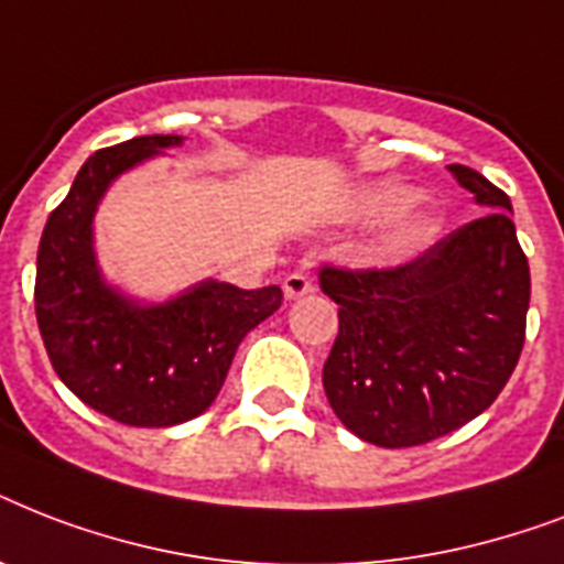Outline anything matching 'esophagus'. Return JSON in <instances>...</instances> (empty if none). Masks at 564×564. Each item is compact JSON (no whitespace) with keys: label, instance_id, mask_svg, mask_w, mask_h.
I'll use <instances>...</instances> for the list:
<instances>
[{"label":"esophagus","instance_id":"esophagus-1","mask_svg":"<svg viewBox=\"0 0 564 564\" xmlns=\"http://www.w3.org/2000/svg\"><path fill=\"white\" fill-rule=\"evenodd\" d=\"M307 292H313V281H310L304 272H292L283 278V295L290 301L301 299V295H307Z\"/></svg>","mask_w":564,"mask_h":564}]
</instances>
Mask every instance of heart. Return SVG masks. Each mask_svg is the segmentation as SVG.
Masks as SVG:
<instances>
[{
  "label": "heart",
  "mask_w": 564,
  "mask_h": 564,
  "mask_svg": "<svg viewBox=\"0 0 564 564\" xmlns=\"http://www.w3.org/2000/svg\"><path fill=\"white\" fill-rule=\"evenodd\" d=\"M403 189L394 187V184H383V187H375L371 193H366L362 198V213L366 216H383V213L394 210L386 225L380 228V234L371 242V254L377 260H401V257H410L412 251H419L421 246H427L433 230H436V219L433 213L419 202H404ZM402 205L401 208L397 204Z\"/></svg>",
  "instance_id": "1"
}]
</instances>
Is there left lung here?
Segmentation results:
<instances>
[{"mask_svg":"<svg viewBox=\"0 0 564 564\" xmlns=\"http://www.w3.org/2000/svg\"><path fill=\"white\" fill-rule=\"evenodd\" d=\"M447 172L489 213L406 263L318 269V286L339 304L325 394L345 427L377 447L427 445L477 419L524 348L530 263L509 195L471 166Z\"/></svg>","mask_w":564,"mask_h":564,"instance_id":"1","label":"left lung"}]
</instances>
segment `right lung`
<instances>
[{
	"instance_id": "add662e5",
	"label": "right lung",
	"mask_w": 564,
	"mask_h": 564,
	"mask_svg": "<svg viewBox=\"0 0 564 564\" xmlns=\"http://www.w3.org/2000/svg\"><path fill=\"white\" fill-rule=\"evenodd\" d=\"M178 143L175 134L134 137L90 154L37 248L34 313L52 369L87 406L131 427L202 415L242 336L283 301L281 286L207 281L170 304L137 307L101 283L90 239L101 193L119 172Z\"/></svg>"
}]
</instances>
